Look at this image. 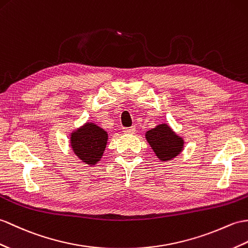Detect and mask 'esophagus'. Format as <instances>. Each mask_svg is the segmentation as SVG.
<instances>
[{"instance_id": "esophagus-1", "label": "esophagus", "mask_w": 248, "mask_h": 248, "mask_svg": "<svg viewBox=\"0 0 248 248\" xmlns=\"http://www.w3.org/2000/svg\"><path fill=\"white\" fill-rule=\"evenodd\" d=\"M135 130H136V128H135L134 125L133 126H130V128H124V133H126V134L134 133Z\"/></svg>"}]
</instances>
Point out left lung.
<instances>
[{"mask_svg":"<svg viewBox=\"0 0 248 248\" xmlns=\"http://www.w3.org/2000/svg\"><path fill=\"white\" fill-rule=\"evenodd\" d=\"M146 138L156 156L163 162L175 157L183 150L184 140L166 124L148 131Z\"/></svg>","mask_w":248,"mask_h":248,"instance_id":"8db88e82","label":"left lung"}]
</instances>
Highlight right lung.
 Wrapping results in <instances>:
<instances>
[{
    "instance_id": "add662e5",
    "label": "right lung",
    "mask_w": 248,
    "mask_h": 248,
    "mask_svg": "<svg viewBox=\"0 0 248 248\" xmlns=\"http://www.w3.org/2000/svg\"><path fill=\"white\" fill-rule=\"evenodd\" d=\"M108 140L107 132L94 124H86L72 133L71 142L75 154L89 165L99 162Z\"/></svg>"
}]
</instances>
